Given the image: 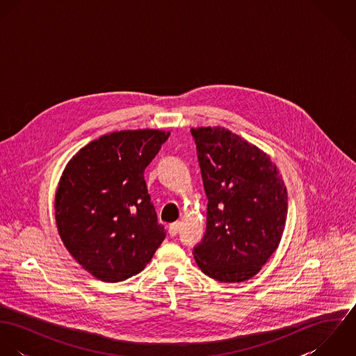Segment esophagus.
Listing matches in <instances>:
<instances>
[{
    "mask_svg": "<svg viewBox=\"0 0 356 356\" xmlns=\"http://www.w3.org/2000/svg\"><path fill=\"white\" fill-rule=\"evenodd\" d=\"M179 229H181V222H174V223H171V225H170V227H168V233H170V236H171V237L177 236V233L179 232Z\"/></svg>",
    "mask_w": 356,
    "mask_h": 356,
    "instance_id": "34e87169",
    "label": "esophagus"
}]
</instances>
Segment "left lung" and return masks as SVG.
<instances>
[{
    "mask_svg": "<svg viewBox=\"0 0 356 356\" xmlns=\"http://www.w3.org/2000/svg\"><path fill=\"white\" fill-rule=\"evenodd\" d=\"M207 204L205 234L193 248L197 266L219 282L256 275L281 241L288 195L271 159L223 127L191 130Z\"/></svg>",
    "mask_w": 356,
    "mask_h": 356,
    "instance_id": "left-lung-1",
    "label": "left lung"
}]
</instances>
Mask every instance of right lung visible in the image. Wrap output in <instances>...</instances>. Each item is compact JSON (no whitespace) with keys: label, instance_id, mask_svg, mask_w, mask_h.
<instances>
[{"label":"right lung","instance_id":"right-lung-1","mask_svg":"<svg viewBox=\"0 0 356 356\" xmlns=\"http://www.w3.org/2000/svg\"><path fill=\"white\" fill-rule=\"evenodd\" d=\"M168 137L149 129L102 136L63 172L54 200L58 234L72 257L104 282L141 273L165 238L144 171Z\"/></svg>","mask_w":356,"mask_h":356}]
</instances>
